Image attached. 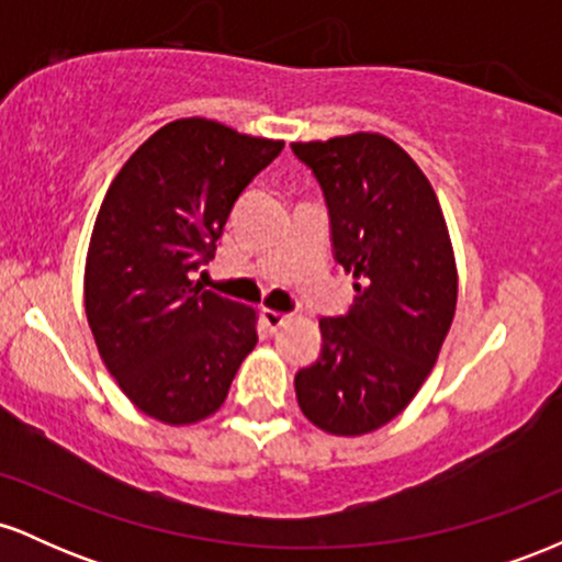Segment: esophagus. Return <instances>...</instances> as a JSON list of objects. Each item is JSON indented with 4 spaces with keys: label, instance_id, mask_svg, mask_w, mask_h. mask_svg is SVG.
<instances>
[{
    "label": "esophagus",
    "instance_id": "obj_1",
    "mask_svg": "<svg viewBox=\"0 0 562 562\" xmlns=\"http://www.w3.org/2000/svg\"><path fill=\"white\" fill-rule=\"evenodd\" d=\"M290 317L288 314H282V312H277V308H261V322H263V327H267V330H277V327H282L285 325Z\"/></svg>",
    "mask_w": 562,
    "mask_h": 562
}]
</instances>
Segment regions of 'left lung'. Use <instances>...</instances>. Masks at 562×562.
Wrapping results in <instances>:
<instances>
[{
	"label": "left lung",
	"instance_id": "1",
	"mask_svg": "<svg viewBox=\"0 0 562 562\" xmlns=\"http://www.w3.org/2000/svg\"><path fill=\"white\" fill-rule=\"evenodd\" d=\"M314 171L335 259L359 280L346 317H322V351L295 375L306 420L364 436L402 415L434 370L454 319L457 261L436 190L385 134L293 142Z\"/></svg>",
	"mask_w": 562,
	"mask_h": 562
}]
</instances>
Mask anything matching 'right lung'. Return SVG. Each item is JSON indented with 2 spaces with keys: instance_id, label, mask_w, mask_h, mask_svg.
Segmentation results:
<instances>
[{
  "instance_id": "add662e5",
  "label": "right lung",
  "mask_w": 562,
  "mask_h": 562,
  "mask_svg": "<svg viewBox=\"0 0 562 562\" xmlns=\"http://www.w3.org/2000/svg\"><path fill=\"white\" fill-rule=\"evenodd\" d=\"M282 147L218 121L177 119L142 142L108 187L89 237L83 308L108 372L153 420L182 428L214 415L259 340L254 306L190 274Z\"/></svg>"
}]
</instances>
